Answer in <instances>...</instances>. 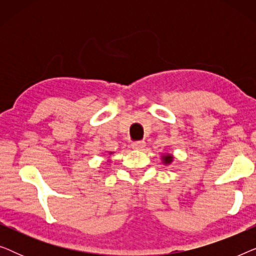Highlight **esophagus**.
Wrapping results in <instances>:
<instances>
[{"instance_id":"1","label":"esophagus","mask_w":256,"mask_h":256,"mask_svg":"<svg viewBox=\"0 0 256 256\" xmlns=\"http://www.w3.org/2000/svg\"><path fill=\"white\" fill-rule=\"evenodd\" d=\"M132 149H136V150H143L146 148V142L144 141H136L132 144Z\"/></svg>"}]
</instances>
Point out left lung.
Listing matches in <instances>:
<instances>
[{
	"label": "left lung",
	"mask_w": 256,
	"mask_h": 256,
	"mask_svg": "<svg viewBox=\"0 0 256 256\" xmlns=\"http://www.w3.org/2000/svg\"><path fill=\"white\" fill-rule=\"evenodd\" d=\"M174 160V156L171 154H164L162 155V162L166 164V166H169V164L172 163Z\"/></svg>",
	"instance_id": "1"
}]
</instances>
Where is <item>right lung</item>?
I'll list each match as a JSON object with an SVG mask.
<instances>
[{
	"label": "right lung",
	"instance_id": "add662e5",
	"mask_svg": "<svg viewBox=\"0 0 256 256\" xmlns=\"http://www.w3.org/2000/svg\"><path fill=\"white\" fill-rule=\"evenodd\" d=\"M112 154H113V152H110V155H112ZM107 162H108V163H110V160H107Z\"/></svg>",
	"mask_w": 256,
	"mask_h": 256
}]
</instances>
